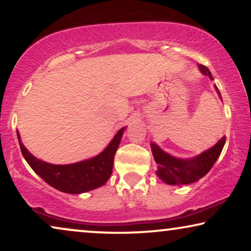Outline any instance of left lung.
Masks as SVG:
<instances>
[{"label":"left lung","mask_w":251,"mask_h":251,"mask_svg":"<svg viewBox=\"0 0 251 251\" xmlns=\"http://www.w3.org/2000/svg\"><path fill=\"white\" fill-rule=\"evenodd\" d=\"M199 70L202 74L207 75L212 80V75L207 67L203 65H199ZM215 89L219 98L222 99L221 92L216 85ZM225 140L226 137L224 136L210 149L190 159H180V157L170 155L169 153L164 152L159 145L152 142L151 149H152L154 160L157 163V177L168 185H187L194 183L210 171L221 155L223 147L225 145Z\"/></svg>","instance_id":"8db88e82"}]
</instances>
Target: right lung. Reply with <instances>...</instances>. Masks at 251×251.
Returning a JSON list of instances; mask_svg holds the SVG:
<instances>
[{
    "mask_svg": "<svg viewBox=\"0 0 251 251\" xmlns=\"http://www.w3.org/2000/svg\"><path fill=\"white\" fill-rule=\"evenodd\" d=\"M126 126L116 132L105 150L94 157L71 164H52L37 159L24 145L17 130L20 150L29 167L56 190L68 194H81L104 185L111 177L116 150Z\"/></svg>",
    "mask_w": 251,
    "mask_h": 251,
    "instance_id": "1",
    "label": "right lung"
}]
</instances>
